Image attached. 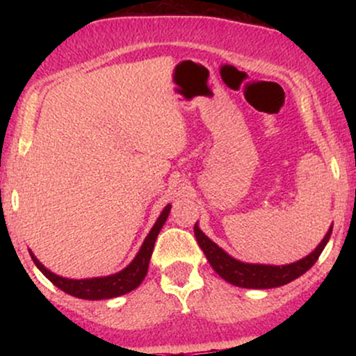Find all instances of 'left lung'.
Wrapping results in <instances>:
<instances>
[{
  "instance_id": "1",
  "label": "left lung",
  "mask_w": 356,
  "mask_h": 356,
  "mask_svg": "<svg viewBox=\"0 0 356 356\" xmlns=\"http://www.w3.org/2000/svg\"><path fill=\"white\" fill-rule=\"evenodd\" d=\"M333 226H330L328 232L325 234V238L313 252H309L308 256L303 259L296 261L291 264H283V266H273V264H251V263H243V261L234 259V257L227 254L224 249H220L218 244L212 243L204 232L199 229L197 222L194 226V234L197 239V244L206 254L207 261L218 275L226 280L227 283L239 286V288H251V289H269V288H277V286H283L291 283L293 280L305 275L309 268L313 266L318 261V257L325 249L326 243H328L330 236H332Z\"/></svg>"
}]
</instances>
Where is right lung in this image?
Returning a JSON list of instances; mask_svg holds the SVG:
<instances>
[{"label":"right lung","mask_w":356,"mask_h":356,"mask_svg":"<svg viewBox=\"0 0 356 356\" xmlns=\"http://www.w3.org/2000/svg\"><path fill=\"white\" fill-rule=\"evenodd\" d=\"M169 212L170 204H167L164 211L159 216V219L155 220L154 227L150 229L149 234H147L144 244L138 249L137 256L134 257L132 263H130L125 269H122V271L115 273V275L104 277H88V280H68V277H61L58 275H55V273L48 271V269L36 259V256L31 251L30 256L36 264V268H38L40 271L56 286V288L68 293V295L81 298V300H110V298L127 295V293L136 289L137 286L144 281L147 269H149L150 256H152L154 251L155 239H157L159 232H161L162 226H164L167 218H169Z\"/></svg>","instance_id":"1"}]
</instances>
